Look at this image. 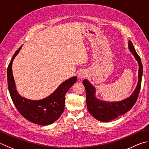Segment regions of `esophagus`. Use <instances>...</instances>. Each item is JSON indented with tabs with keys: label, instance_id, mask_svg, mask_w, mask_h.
<instances>
[{
	"label": "esophagus",
	"instance_id": "esophagus-1",
	"mask_svg": "<svg viewBox=\"0 0 149 149\" xmlns=\"http://www.w3.org/2000/svg\"><path fill=\"white\" fill-rule=\"evenodd\" d=\"M87 76V73L84 70H82V71H80L79 72V74H78V77H79V79H84Z\"/></svg>",
	"mask_w": 149,
	"mask_h": 149
}]
</instances>
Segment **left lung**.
Wrapping results in <instances>:
<instances>
[{
    "mask_svg": "<svg viewBox=\"0 0 149 149\" xmlns=\"http://www.w3.org/2000/svg\"><path fill=\"white\" fill-rule=\"evenodd\" d=\"M130 52L134 56L139 65L137 84L131 95L124 100L118 101H107L101 100L96 97V88L91 84L88 79L83 80L86 92V104L89 113L97 120L107 122L121 116L132 108L136 102L140 92L143 76V65L140 57L130 40L128 41Z\"/></svg>",
    "mask_w": 149,
    "mask_h": 149,
    "instance_id": "8db88e82",
    "label": "left lung"
}]
</instances>
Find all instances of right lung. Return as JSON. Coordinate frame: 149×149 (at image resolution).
<instances>
[{
    "mask_svg": "<svg viewBox=\"0 0 149 149\" xmlns=\"http://www.w3.org/2000/svg\"><path fill=\"white\" fill-rule=\"evenodd\" d=\"M22 47L15 52L7 69L8 86L14 105L19 113L34 124L48 126L58 119L65 109V97L69 88L77 82L76 76L65 80L56 90L45 98L38 100H29L20 95L16 89L12 72V63Z\"/></svg>",
    "mask_w": 149,
    "mask_h": 149,
    "instance_id": "obj_1",
    "label": "right lung"
}]
</instances>
